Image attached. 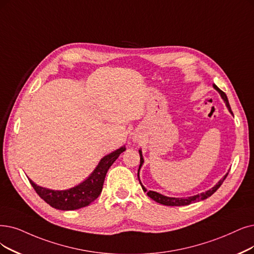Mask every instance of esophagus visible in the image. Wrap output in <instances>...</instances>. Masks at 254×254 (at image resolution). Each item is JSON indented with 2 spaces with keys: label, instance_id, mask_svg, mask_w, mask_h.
<instances>
[{
  "label": "esophagus",
  "instance_id": "obj_1",
  "mask_svg": "<svg viewBox=\"0 0 254 254\" xmlns=\"http://www.w3.org/2000/svg\"><path fill=\"white\" fill-rule=\"evenodd\" d=\"M134 140H138V137H137V136H135V138H134Z\"/></svg>",
  "mask_w": 254,
  "mask_h": 254
}]
</instances>
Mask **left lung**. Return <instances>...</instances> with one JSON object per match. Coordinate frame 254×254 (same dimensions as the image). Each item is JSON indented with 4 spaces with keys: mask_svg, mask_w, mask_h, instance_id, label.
<instances>
[{
    "mask_svg": "<svg viewBox=\"0 0 254 254\" xmlns=\"http://www.w3.org/2000/svg\"><path fill=\"white\" fill-rule=\"evenodd\" d=\"M214 88L218 90L219 94H220L221 97H222V99L224 100V102L226 103V106H227L228 110L230 111V113H232L231 108H230V106H229V102H228L227 96L225 95V93L222 92V90H221L216 84H214ZM138 152H139V156H140V164H139V168H138V171H137V177H138V180H139V170H140V167L143 166V164H144V158H143V154H141V150H138ZM227 175H228V173H227L224 177H223L214 188H211L210 190H206L205 192H201V194H198V195H195V196H190V197H187V198L167 197V196L161 195V194H159V192H156V191H153V190H149V191H148V190H146V188H145L143 185H141L140 180H139V184H140L141 188H143V190L147 192V195H148L151 199H153L154 201H156L157 203H160V204H162V205H168V206H184V205H189V204H190V203H194V202H198V201L204 200V199L210 197V196H211L212 194H214V192L221 187V185L223 184V181L225 180V178L227 177Z\"/></svg>",
    "mask_w": 254,
    "mask_h": 254,
    "instance_id": "left-lung-1",
    "label": "left lung"
}]
</instances>
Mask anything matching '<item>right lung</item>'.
I'll list each match as a JSON object with an SVG mask.
<instances>
[{"mask_svg":"<svg viewBox=\"0 0 254 254\" xmlns=\"http://www.w3.org/2000/svg\"><path fill=\"white\" fill-rule=\"evenodd\" d=\"M126 150L125 147L111 152L100 160L99 165L87 179L80 185L64 190H49L35 185L29 179L38 196L46 201L49 205L60 210H74L85 207L95 201L101 194L103 189L104 179L108 169L117 160L122 152Z\"/></svg>","mask_w":254,"mask_h":254,"instance_id":"add662e5","label":"right lung"}]
</instances>
